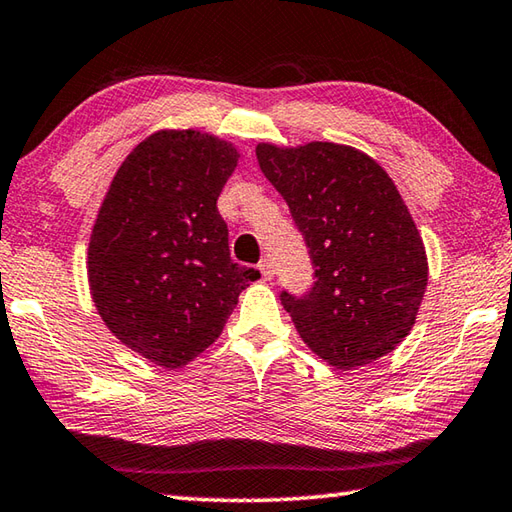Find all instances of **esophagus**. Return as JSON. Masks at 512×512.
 Listing matches in <instances>:
<instances>
[{"instance_id": "esophagus-1", "label": "esophagus", "mask_w": 512, "mask_h": 512, "mask_svg": "<svg viewBox=\"0 0 512 512\" xmlns=\"http://www.w3.org/2000/svg\"><path fill=\"white\" fill-rule=\"evenodd\" d=\"M259 273H262V277L266 279V282H270V279L275 277L273 262H270V259H262V262H259Z\"/></svg>"}]
</instances>
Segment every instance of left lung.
Returning <instances> with one entry per match:
<instances>
[{
	"label": "left lung",
	"instance_id": "left-lung-1",
	"mask_svg": "<svg viewBox=\"0 0 512 512\" xmlns=\"http://www.w3.org/2000/svg\"><path fill=\"white\" fill-rule=\"evenodd\" d=\"M255 153L313 259V288L279 295L297 333L346 370L395 350L415 324L428 262L393 179L362 150L333 142L257 144Z\"/></svg>",
	"mask_w": 512,
	"mask_h": 512
}]
</instances>
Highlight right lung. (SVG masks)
<instances>
[{
    "instance_id": "add662e5",
    "label": "right lung",
    "mask_w": 512,
    "mask_h": 512,
    "mask_svg": "<svg viewBox=\"0 0 512 512\" xmlns=\"http://www.w3.org/2000/svg\"><path fill=\"white\" fill-rule=\"evenodd\" d=\"M233 144L199 130H159L110 182L88 244V284L119 342L164 368L195 359L222 333L259 270L235 264L217 197Z\"/></svg>"
}]
</instances>
